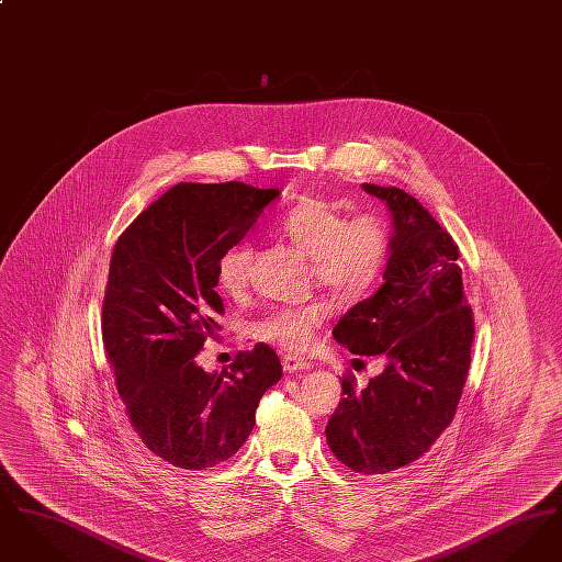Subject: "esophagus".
Returning a JSON list of instances; mask_svg holds the SVG:
<instances>
[{
  "label": "esophagus",
  "instance_id": "34e87169",
  "mask_svg": "<svg viewBox=\"0 0 562 562\" xmlns=\"http://www.w3.org/2000/svg\"><path fill=\"white\" fill-rule=\"evenodd\" d=\"M312 367H314L312 362H307V360H303V358H296V356H284V358H282V369H284L286 373L307 371V369H312Z\"/></svg>",
  "mask_w": 562,
  "mask_h": 562
}]
</instances>
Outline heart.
I'll return each instance as SVG.
<instances>
[{
	"label": "heart",
	"mask_w": 562,
	"mask_h": 562,
	"mask_svg": "<svg viewBox=\"0 0 562 562\" xmlns=\"http://www.w3.org/2000/svg\"><path fill=\"white\" fill-rule=\"evenodd\" d=\"M276 232L312 259L316 282L341 299L369 293L392 250L390 223L373 211L349 214L339 200L305 195L278 216ZM252 248L238 244L216 261V282L223 293L238 294L248 282ZM328 307L321 301L276 307L246 324V333L286 351L314 346Z\"/></svg>",
	"instance_id": "obj_1"
}]
</instances>
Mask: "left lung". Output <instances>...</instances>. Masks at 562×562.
Instances as JSON below:
<instances>
[{
	"mask_svg": "<svg viewBox=\"0 0 562 562\" xmlns=\"http://www.w3.org/2000/svg\"><path fill=\"white\" fill-rule=\"evenodd\" d=\"M362 188L392 213V250L381 289L353 305L333 337L351 353L385 358V369L364 390L344 374V401L324 431L353 472L387 474L428 453L451 426L470 371L474 314L449 232L406 191Z\"/></svg>",
	"mask_w": 562,
	"mask_h": 562,
	"instance_id": "1",
	"label": "left lung"
}]
</instances>
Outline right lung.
I'll list each match as a JSON object with an SVG mask.
<instances>
[{"label": "right lung", "mask_w": 562, "mask_h": 562, "mask_svg": "<svg viewBox=\"0 0 562 562\" xmlns=\"http://www.w3.org/2000/svg\"><path fill=\"white\" fill-rule=\"evenodd\" d=\"M278 195L238 181L179 183L113 246L103 346L134 431L177 468L204 470L238 453L261 396L282 376L266 344L240 351L223 373L195 364L225 314L216 261Z\"/></svg>", "instance_id": "add662e5"}]
</instances>
